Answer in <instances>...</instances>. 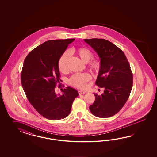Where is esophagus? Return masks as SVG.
I'll list each match as a JSON object with an SVG mask.
<instances>
[{"label": "esophagus", "instance_id": "34e87169", "mask_svg": "<svg viewBox=\"0 0 157 157\" xmlns=\"http://www.w3.org/2000/svg\"><path fill=\"white\" fill-rule=\"evenodd\" d=\"M86 93V91H79V94H85Z\"/></svg>", "mask_w": 157, "mask_h": 157}]
</instances>
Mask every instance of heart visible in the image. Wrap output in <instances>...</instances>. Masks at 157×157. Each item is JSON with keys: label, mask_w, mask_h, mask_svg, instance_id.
<instances>
[{"label": "heart", "mask_w": 157, "mask_h": 157, "mask_svg": "<svg viewBox=\"0 0 157 157\" xmlns=\"http://www.w3.org/2000/svg\"><path fill=\"white\" fill-rule=\"evenodd\" d=\"M72 51L79 56L81 60L84 63H88L93 58V53L87 48L81 47L75 48ZM69 59V53L66 52L62 55L58 62V67L59 70L62 72H64L67 70V64ZM89 63V68L91 71L98 72L101 67V62L98 59H92ZM91 78L90 75L87 73L76 74L70 78L69 83L74 87L85 89L86 87V83Z\"/></svg>", "instance_id": "heart-1"}]
</instances>
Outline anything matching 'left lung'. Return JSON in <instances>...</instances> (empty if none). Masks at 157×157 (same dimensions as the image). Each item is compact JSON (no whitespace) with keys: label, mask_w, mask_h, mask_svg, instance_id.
Segmentation results:
<instances>
[{"label":"left lung","mask_w":157,"mask_h":157,"mask_svg":"<svg viewBox=\"0 0 157 157\" xmlns=\"http://www.w3.org/2000/svg\"><path fill=\"white\" fill-rule=\"evenodd\" d=\"M84 41L100 58L101 67L95 84L104 87V93H94L95 101L89 107L96 117L106 118L114 116L128 99L133 84V75L123 52L105 39L91 38Z\"/></svg>","instance_id":"8db88e82"}]
</instances>
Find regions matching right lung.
I'll use <instances>...</instances> for the list:
<instances>
[{"mask_svg": "<svg viewBox=\"0 0 157 157\" xmlns=\"http://www.w3.org/2000/svg\"><path fill=\"white\" fill-rule=\"evenodd\" d=\"M74 38L49 40L34 48L24 60L21 79L29 102L40 114L52 120L66 118L70 114L78 91L71 87L55 89L60 82L59 60Z\"/></svg>", "mask_w": 157, "mask_h": 157, "instance_id": "add662e5", "label": "right lung"}]
</instances>
